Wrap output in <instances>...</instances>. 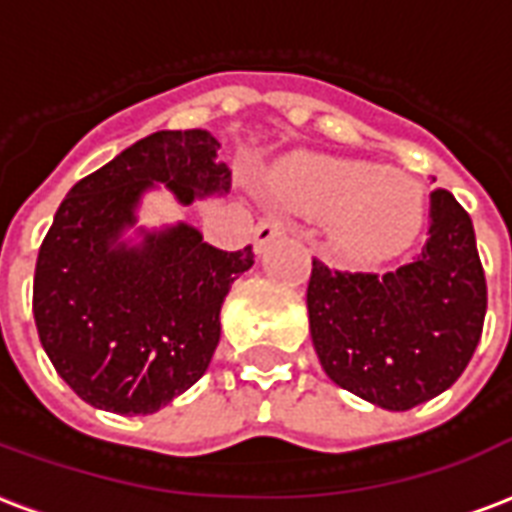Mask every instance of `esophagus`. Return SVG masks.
Listing matches in <instances>:
<instances>
[{
  "mask_svg": "<svg viewBox=\"0 0 512 512\" xmlns=\"http://www.w3.org/2000/svg\"><path fill=\"white\" fill-rule=\"evenodd\" d=\"M284 233H287V225H284L279 217H263L255 228V249L257 252H263L265 244H271L273 239H279Z\"/></svg>",
  "mask_w": 512,
  "mask_h": 512,
  "instance_id": "34e87169",
  "label": "esophagus"
}]
</instances>
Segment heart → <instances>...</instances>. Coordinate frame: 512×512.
I'll return each instance as SVG.
<instances>
[{
  "label": "heart",
  "mask_w": 512,
  "mask_h": 512,
  "mask_svg": "<svg viewBox=\"0 0 512 512\" xmlns=\"http://www.w3.org/2000/svg\"><path fill=\"white\" fill-rule=\"evenodd\" d=\"M273 187L295 212L333 217V239L357 257L395 255L424 220L419 187L378 163L311 155L287 163Z\"/></svg>",
  "instance_id": "obj_1"
}]
</instances>
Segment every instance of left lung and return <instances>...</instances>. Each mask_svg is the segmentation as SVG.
<instances>
[{"label":"left lung","instance_id":"left-lung-1","mask_svg":"<svg viewBox=\"0 0 512 512\" xmlns=\"http://www.w3.org/2000/svg\"><path fill=\"white\" fill-rule=\"evenodd\" d=\"M308 325L335 384L386 411L446 392L481 341L486 276L470 214L454 195L429 193L427 244L395 271H343L317 260Z\"/></svg>","mask_w":512,"mask_h":512}]
</instances>
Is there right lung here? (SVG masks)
<instances>
[{
	"instance_id": "1",
	"label": "right lung",
	"mask_w": 512,
	"mask_h": 512,
	"mask_svg": "<svg viewBox=\"0 0 512 512\" xmlns=\"http://www.w3.org/2000/svg\"><path fill=\"white\" fill-rule=\"evenodd\" d=\"M220 142L201 128L158 131L69 190L34 271L42 349L77 397L101 411L155 413L204 376L220 343L230 284L255 263L252 247L225 252L190 225L120 241L139 195L163 182L182 204L228 193Z\"/></svg>"
}]
</instances>
